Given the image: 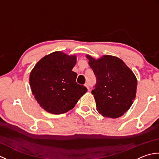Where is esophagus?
Instances as JSON below:
<instances>
[{"label":"esophagus","mask_w":159,"mask_h":159,"mask_svg":"<svg viewBox=\"0 0 159 159\" xmlns=\"http://www.w3.org/2000/svg\"><path fill=\"white\" fill-rule=\"evenodd\" d=\"M85 86L87 87V89H88L89 91L90 90V87H89V84H88V83H85Z\"/></svg>","instance_id":"obj_1"}]
</instances>
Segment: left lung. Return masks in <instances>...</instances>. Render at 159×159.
<instances>
[{"mask_svg":"<svg viewBox=\"0 0 159 159\" xmlns=\"http://www.w3.org/2000/svg\"><path fill=\"white\" fill-rule=\"evenodd\" d=\"M87 58L96 77L92 93L97 110L107 117L123 116L136 96L137 80L134 74L117 57L104 55L96 60L87 55Z\"/></svg>","mask_w":159,"mask_h":159,"instance_id":"obj_1","label":"left lung"}]
</instances>
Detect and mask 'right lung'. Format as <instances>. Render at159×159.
<instances>
[{
	"label": "right lung",
	"mask_w": 159,
	"mask_h": 159,
	"mask_svg": "<svg viewBox=\"0 0 159 159\" xmlns=\"http://www.w3.org/2000/svg\"><path fill=\"white\" fill-rule=\"evenodd\" d=\"M76 57L55 52L43 57L30 74V86L35 100L43 109L52 114H62L72 109L87 92L76 82L72 71Z\"/></svg>",
	"instance_id": "obj_1"
}]
</instances>
